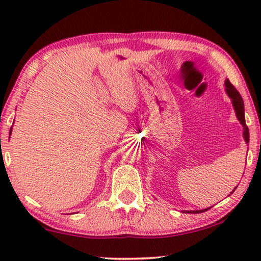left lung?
Masks as SVG:
<instances>
[{"mask_svg": "<svg viewBox=\"0 0 261 261\" xmlns=\"http://www.w3.org/2000/svg\"><path fill=\"white\" fill-rule=\"evenodd\" d=\"M224 85H226V92L227 95L229 96L231 98V103H233V107H234V110H235V114H237V117L238 120L240 121V123L242 124V127H244V139L246 141V144H248L249 142V132H248V127L246 126V121H245V107H244V99H242L241 95L239 94V91L235 89V87L233 84L230 83L229 80H226L224 82ZM209 208L206 209H203V210H194V212H188V213H203V212H206Z\"/></svg>", "mask_w": 261, "mask_h": 261, "instance_id": "1", "label": "left lung"}]
</instances>
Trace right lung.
<instances>
[{
  "instance_id": "obj_1",
  "label": "right lung",
  "mask_w": 261,
  "mask_h": 261,
  "mask_svg": "<svg viewBox=\"0 0 261 261\" xmlns=\"http://www.w3.org/2000/svg\"><path fill=\"white\" fill-rule=\"evenodd\" d=\"M10 132H12V128H10Z\"/></svg>"
}]
</instances>
